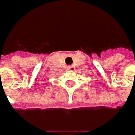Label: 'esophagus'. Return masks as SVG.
Instances as JSON below:
<instances>
[{"label":"esophagus","instance_id":"obj_1","mask_svg":"<svg viewBox=\"0 0 135 135\" xmlns=\"http://www.w3.org/2000/svg\"><path fill=\"white\" fill-rule=\"evenodd\" d=\"M67 69L69 70H72V71H74V70H75V67H74V65L68 66V67L67 68Z\"/></svg>","mask_w":135,"mask_h":135}]
</instances>
